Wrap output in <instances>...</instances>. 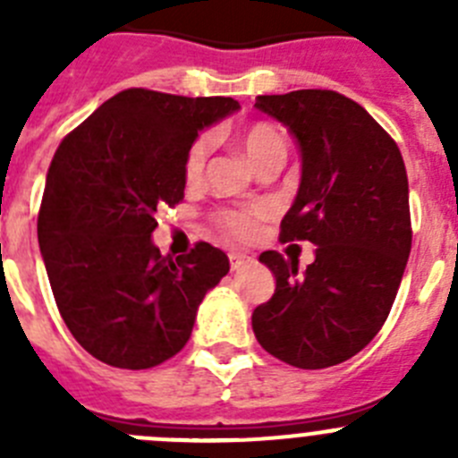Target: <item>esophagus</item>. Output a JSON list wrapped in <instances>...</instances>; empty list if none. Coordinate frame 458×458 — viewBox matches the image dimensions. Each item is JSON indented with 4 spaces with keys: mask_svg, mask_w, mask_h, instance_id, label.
<instances>
[{
    "mask_svg": "<svg viewBox=\"0 0 458 458\" xmlns=\"http://www.w3.org/2000/svg\"><path fill=\"white\" fill-rule=\"evenodd\" d=\"M252 259L248 257V254L242 252H232L229 254V264H232V270H241L242 266H248Z\"/></svg>",
    "mask_w": 458,
    "mask_h": 458,
    "instance_id": "34e87169",
    "label": "esophagus"
}]
</instances>
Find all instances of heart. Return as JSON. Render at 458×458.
I'll use <instances>...</instances> for the list:
<instances>
[{
	"mask_svg": "<svg viewBox=\"0 0 458 458\" xmlns=\"http://www.w3.org/2000/svg\"><path fill=\"white\" fill-rule=\"evenodd\" d=\"M242 151L250 157V163L257 167L268 157H286V140L284 135L279 132V128H275L273 123H266V121H257V123L248 125L245 131L238 137ZM210 140L208 137H199L190 147L188 156H185V179L190 183L201 179L206 167V157H208ZM266 216L264 208H238V210H225L217 222L225 229L229 236L233 238H250L257 232L259 220Z\"/></svg>",
	"mask_w": 458,
	"mask_h": 458,
	"instance_id": "b5f03b06",
	"label": "heart"
}]
</instances>
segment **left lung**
<instances>
[{"label":"left lung","instance_id":"1","mask_svg":"<svg viewBox=\"0 0 458 458\" xmlns=\"http://www.w3.org/2000/svg\"><path fill=\"white\" fill-rule=\"evenodd\" d=\"M254 107L284 123L302 172L279 241H310L317 259L298 273L275 250L259 257L275 293L252 311L257 342L298 369H326L376 337L411 254L403 157L362 105L327 89L259 96Z\"/></svg>","mask_w":458,"mask_h":458}]
</instances>
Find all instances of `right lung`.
<instances>
[{"label":"right lung","instance_id":"right-lung-1","mask_svg":"<svg viewBox=\"0 0 458 458\" xmlns=\"http://www.w3.org/2000/svg\"><path fill=\"white\" fill-rule=\"evenodd\" d=\"M233 98L125 89L68 132L47 169L38 245L56 307L84 351L151 369L188 344L204 295L229 273L208 242L174 261L153 245L157 206L183 199L185 156Z\"/></svg>","mask_w":458,"mask_h":458}]
</instances>
